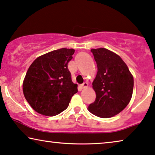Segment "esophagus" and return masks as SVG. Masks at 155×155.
Segmentation results:
<instances>
[{
    "mask_svg": "<svg viewBox=\"0 0 155 155\" xmlns=\"http://www.w3.org/2000/svg\"><path fill=\"white\" fill-rule=\"evenodd\" d=\"M88 86V84H87V83H84V84H83L81 85V88H86Z\"/></svg>",
    "mask_w": 155,
    "mask_h": 155,
    "instance_id": "esophagus-1",
    "label": "esophagus"
}]
</instances>
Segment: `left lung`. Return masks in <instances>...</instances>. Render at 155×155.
Segmentation results:
<instances>
[{"label":"left lung","mask_w":155,"mask_h":155,"mask_svg":"<svg viewBox=\"0 0 155 155\" xmlns=\"http://www.w3.org/2000/svg\"><path fill=\"white\" fill-rule=\"evenodd\" d=\"M97 72L93 82L96 94L88 110L95 116L110 118L126 108L131 99L134 77L120 56L110 50L91 49Z\"/></svg>","instance_id":"1"}]
</instances>
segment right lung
Wrapping results in <instances>:
<instances>
[{
	"instance_id": "right-lung-1",
	"label": "right lung",
	"mask_w": 155,
	"mask_h": 155,
	"mask_svg": "<svg viewBox=\"0 0 155 155\" xmlns=\"http://www.w3.org/2000/svg\"><path fill=\"white\" fill-rule=\"evenodd\" d=\"M74 49L60 48L41 55L28 69L23 81V93L36 112L53 117L68 107L78 92L67 64Z\"/></svg>"
}]
</instances>
